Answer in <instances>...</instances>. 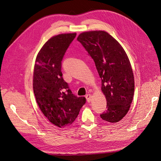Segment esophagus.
Segmentation results:
<instances>
[{"label": "esophagus", "mask_w": 161, "mask_h": 161, "mask_svg": "<svg viewBox=\"0 0 161 161\" xmlns=\"http://www.w3.org/2000/svg\"><path fill=\"white\" fill-rule=\"evenodd\" d=\"M86 100H87V102H91V101H92V96L91 95V94H86Z\"/></svg>", "instance_id": "esophagus-1"}]
</instances>
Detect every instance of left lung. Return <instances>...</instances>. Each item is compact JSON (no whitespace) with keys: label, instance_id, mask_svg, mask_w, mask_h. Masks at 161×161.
Here are the masks:
<instances>
[{"label":"left lung","instance_id":"8db88e82","mask_svg":"<svg viewBox=\"0 0 161 161\" xmlns=\"http://www.w3.org/2000/svg\"><path fill=\"white\" fill-rule=\"evenodd\" d=\"M77 40L93 59L102 79L101 90L107 101V110L100 117L116 123L129 111L134 94V76L127 55L119 43L105 31L82 32Z\"/></svg>","mask_w":161,"mask_h":161}]
</instances>
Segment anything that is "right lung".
I'll list each match as a JSON object with an SVG mask.
<instances>
[{"label":"right lung","instance_id":"add662e5","mask_svg":"<svg viewBox=\"0 0 161 161\" xmlns=\"http://www.w3.org/2000/svg\"><path fill=\"white\" fill-rule=\"evenodd\" d=\"M76 35L61 34L51 37L38 52L34 69L37 105L49 122L60 128L71 125L86 102L85 97L72 94L62 77L61 61Z\"/></svg>","mask_w":161,"mask_h":161}]
</instances>
